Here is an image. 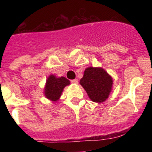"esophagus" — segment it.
<instances>
[{
  "label": "esophagus",
  "mask_w": 152,
  "mask_h": 152,
  "mask_svg": "<svg viewBox=\"0 0 152 152\" xmlns=\"http://www.w3.org/2000/svg\"><path fill=\"white\" fill-rule=\"evenodd\" d=\"M71 82H72V84H78V80H77V79H74V80H71Z\"/></svg>",
  "instance_id": "esophagus-1"
}]
</instances>
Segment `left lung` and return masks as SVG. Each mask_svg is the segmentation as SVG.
<instances>
[{"label": "left lung", "instance_id": "1", "mask_svg": "<svg viewBox=\"0 0 152 152\" xmlns=\"http://www.w3.org/2000/svg\"><path fill=\"white\" fill-rule=\"evenodd\" d=\"M80 84L85 90L91 101L103 103L112 92L113 77L100 67H88L84 70Z\"/></svg>", "mask_w": 152, "mask_h": 152}]
</instances>
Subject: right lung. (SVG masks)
Listing matches in <instances>:
<instances>
[{"label":"right lung","mask_w":152,"mask_h":152,"mask_svg":"<svg viewBox=\"0 0 152 152\" xmlns=\"http://www.w3.org/2000/svg\"><path fill=\"white\" fill-rule=\"evenodd\" d=\"M69 84L70 80L66 77L50 75L45 82L43 94L47 99L56 103L59 100L64 88Z\"/></svg>","instance_id":"obj_1"}]
</instances>
